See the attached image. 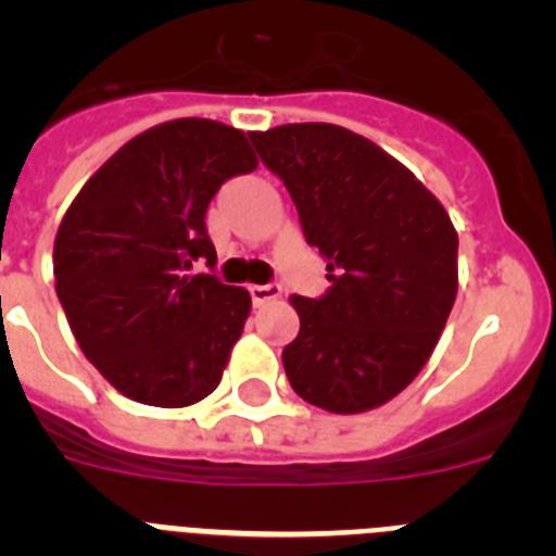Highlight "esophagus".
Masks as SVG:
<instances>
[{
	"instance_id": "obj_1",
	"label": "esophagus",
	"mask_w": 556,
	"mask_h": 556,
	"mask_svg": "<svg viewBox=\"0 0 556 556\" xmlns=\"http://www.w3.org/2000/svg\"><path fill=\"white\" fill-rule=\"evenodd\" d=\"M250 298H253V306H267V303L281 298V287L278 283H255V287H250Z\"/></svg>"
}]
</instances>
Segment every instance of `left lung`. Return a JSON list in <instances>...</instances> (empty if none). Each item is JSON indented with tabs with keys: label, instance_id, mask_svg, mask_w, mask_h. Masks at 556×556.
I'll list each match as a JSON object with an SVG mask.
<instances>
[{
	"label": "left lung",
	"instance_id": "obj_1",
	"mask_svg": "<svg viewBox=\"0 0 556 556\" xmlns=\"http://www.w3.org/2000/svg\"><path fill=\"white\" fill-rule=\"evenodd\" d=\"M250 139L292 194L331 281L320 301L289 298L301 317L283 348L289 384L333 415L384 406L424 370L454 308L459 239L448 211L348 127L303 122Z\"/></svg>",
	"mask_w": 556,
	"mask_h": 556
}]
</instances>
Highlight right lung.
<instances>
[{"label": "right lung", "mask_w": 556, "mask_h": 556, "mask_svg": "<svg viewBox=\"0 0 556 556\" xmlns=\"http://www.w3.org/2000/svg\"><path fill=\"white\" fill-rule=\"evenodd\" d=\"M258 166L248 136L214 119L139 132L86 180L55 236V292L77 345L113 390L184 409L217 390L250 317V292L214 275L205 211Z\"/></svg>", "instance_id": "1"}]
</instances>
